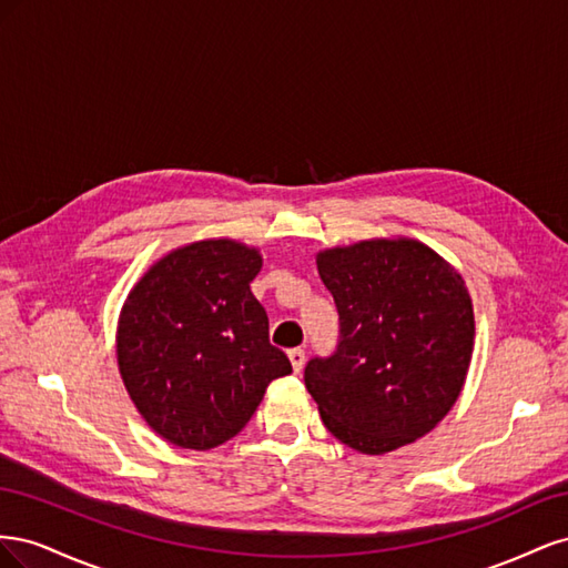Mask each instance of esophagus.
Returning a JSON list of instances; mask_svg holds the SVG:
<instances>
[{
	"instance_id": "esophagus-1",
	"label": "esophagus",
	"mask_w": 568,
	"mask_h": 568,
	"mask_svg": "<svg viewBox=\"0 0 568 568\" xmlns=\"http://www.w3.org/2000/svg\"><path fill=\"white\" fill-rule=\"evenodd\" d=\"M288 363L294 367V372H301L305 365V351L303 348H291L288 351Z\"/></svg>"
}]
</instances>
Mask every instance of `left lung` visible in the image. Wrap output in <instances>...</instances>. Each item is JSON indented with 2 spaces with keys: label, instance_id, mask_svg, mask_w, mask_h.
<instances>
[{
  "label": "left lung",
  "instance_id": "1",
  "mask_svg": "<svg viewBox=\"0 0 568 568\" xmlns=\"http://www.w3.org/2000/svg\"><path fill=\"white\" fill-rule=\"evenodd\" d=\"M338 311V346L305 367L324 426L348 448L384 455L448 415L474 353L462 274L417 239H365L317 253Z\"/></svg>",
  "mask_w": 568,
  "mask_h": 568
}]
</instances>
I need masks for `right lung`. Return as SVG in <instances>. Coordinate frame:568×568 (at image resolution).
<instances>
[{
    "instance_id": "add662e5",
    "label": "right lung",
    "mask_w": 568,
    "mask_h": 568,
    "mask_svg": "<svg viewBox=\"0 0 568 568\" xmlns=\"http://www.w3.org/2000/svg\"><path fill=\"white\" fill-rule=\"evenodd\" d=\"M257 248L203 239L159 257L118 317V369L134 407L168 443L211 450L253 417L272 379L291 374L251 294Z\"/></svg>"
}]
</instances>
